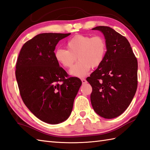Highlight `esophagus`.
<instances>
[{"label": "esophagus", "mask_w": 150, "mask_h": 150, "mask_svg": "<svg viewBox=\"0 0 150 150\" xmlns=\"http://www.w3.org/2000/svg\"><path fill=\"white\" fill-rule=\"evenodd\" d=\"M81 81L82 82V84H85V83H86V82H87L86 80L85 79H81Z\"/></svg>", "instance_id": "1"}]
</instances>
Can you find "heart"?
I'll use <instances>...</instances> for the list:
<instances>
[{
  "label": "heart",
  "mask_w": 150,
  "mask_h": 150,
  "mask_svg": "<svg viewBox=\"0 0 150 150\" xmlns=\"http://www.w3.org/2000/svg\"><path fill=\"white\" fill-rule=\"evenodd\" d=\"M67 49L57 48L54 53L55 59L66 68L73 66L76 59L79 61L69 70L70 75L82 77L92 68L102 64L106 53V42L103 37L77 35L66 43Z\"/></svg>",
  "instance_id": "heart-1"
}]
</instances>
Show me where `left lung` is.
Masks as SVG:
<instances>
[{
  "label": "left lung",
  "mask_w": 150,
  "mask_h": 150,
  "mask_svg": "<svg viewBox=\"0 0 150 150\" xmlns=\"http://www.w3.org/2000/svg\"><path fill=\"white\" fill-rule=\"evenodd\" d=\"M92 30L104 34L107 51L102 64L86 79L92 87L91 103L98 115L113 119L127 109L136 93L137 60L125 37L108 26Z\"/></svg>",
  "instance_id": "left-lung-1"
}]
</instances>
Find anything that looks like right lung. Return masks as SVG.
<instances>
[{
  "mask_svg": "<svg viewBox=\"0 0 150 150\" xmlns=\"http://www.w3.org/2000/svg\"><path fill=\"white\" fill-rule=\"evenodd\" d=\"M71 33H40L22 47L15 76L22 100L35 116L57 124L69 117L82 84L68 73L54 56L59 40Z\"/></svg>",
  "mask_w": 150,
  "mask_h": 150,
  "instance_id": "obj_1",
  "label": "right lung"
}]
</instances>
